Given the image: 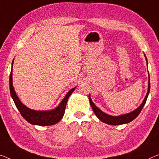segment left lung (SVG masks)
<instances>
[{"instance_id":"obj_1","label":"left lung","mask_w":159,"mask_h":159,"mask_svg":"<svg viewBox=\"0 0 159 159\" xmlns=\"http://www.w3.org/2000/svg\"><path fill=\"white\" fill-rule=\"evenodd\" d=\"M144 56H145L146 60V63L148 65V61H147V58L145 54H144ZM149 92H150V76H149L148 74V91L147 93H146L145 98H144L143 102L141 103L140 106H139L136 109H135L134 111H131L129 113H125V114H122L120 116H111L108 115L107 113L103 112L102 111L97 107V106L95 105L93 103V101H92L91 96H90V94L89 96V102L90 104H91V108H93V112L95 113V114L99 120L101 121H102L105 124H107L108 125H121V124H128V123L132 121L133 120H134L139 115V113H141V111L142 110V108L145 105V103L146 102V100H147L148 96L149 94Z\"/></svg>"}]
</instances>
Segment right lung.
<instances>
[{
  "label": "right lung",
  "mask_w": 159,
  "mask_h": 159,
  "mask_svg": "<svg viewBox=\"0 0 159 159\" xmlns=\"http://www.w3.org/2000/svg\"><path fill=\"white\" fill-rule=\"evenodd\" d=\"M13 61L12 62L11 72L10 74V92L12 98L16 104L18 111H20V114L24 118V119L27 120L28 123L33 125H51L58 123L63 118L65 113V109L67 104L68 99L71 93L74 91L76 87L73 88L68 92L66 96L59 103V105L54 109L50 111H35L30 109L23 104L16 94L15 89L13 86Z\"/></svg>",
  "instance_id": "obj_1"
}]
</instances>
